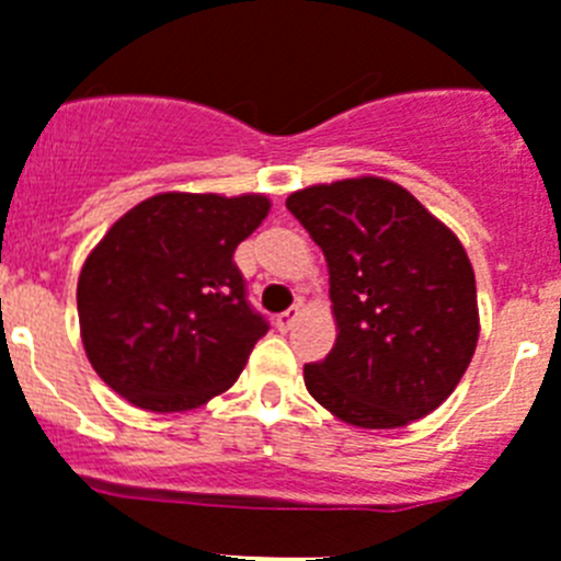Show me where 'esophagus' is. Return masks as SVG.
I'll return each instance as SVG.
<instances>
[{"instance_id": "esophagus-1", "label": "esophagus", "mask_w": 561, "mask_h": 561, "mask_svg": "<svg viewBox=\"0 0 561 561\" xmlns=\"http://www.w3.org/2000/svg\"><path fill=\"white\" fill-rule=\"evenodd\" d=\"M299 313H302L299 308H290L285 310V313H279V317H276V328H279V331H290L296 319H299Z\"/></svg>"}]
</instances>
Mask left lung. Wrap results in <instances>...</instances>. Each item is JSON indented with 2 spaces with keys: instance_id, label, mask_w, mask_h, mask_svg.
Returning <instances> with one entry per match:
<instances>
[{
  "instance_id": "8db88e82",
  "label": "left lung",
  "mask_w": 561,
  "mask_h": 561,
  "mask_svg": "<svg viewBox=\"0 0 561 561\" xmlns=\"http://www.w3.org/2000/svg\"><path fill=\"white\" fill-rule=\"evenodd\" d=\"M331 273L336 345L305 388L356 427H402L454 393L477 351L473 267L436 216L388 179H342L288 196Z\"/></svg>"
}]
</instances>
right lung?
Returning a JSON list of instances; mask_svg holds the SVG:
<instances>
[{"instance_id": "right-lung-1", "label": "right lung", "mask_w": 561, "mask_h": 561, "mask_svg": "<svg viewBox=\"0 0 561 561\" xmlns=\"http://www.w3.org/2000/svg\"><path fill=\"white\" fill-rule=\"evenodd\" d=\"M267 210L259 193H159L107 230L77 285L84 353L107 388L173 413L237 382L271 324L233 251Z\"/></svg>"}]
</instances>
